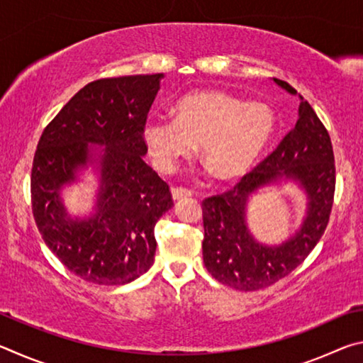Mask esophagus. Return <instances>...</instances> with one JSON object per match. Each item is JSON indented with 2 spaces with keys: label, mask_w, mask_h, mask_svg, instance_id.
I'll list each match as a JSON object with an SVG mask.
<instances>
[{
  "label": "esophagus",
  "mask_w": 363,
  "mask_h": 363,
  "mask_svg": "<svg viewBox=\"0 0 363 363\" xmlns=\"http://www.w3.org/2000/svg\"><path fill=\"white\" fill-rule=\"evenodd\" d=\"M171 194H173V200H174V201H179V200H182V199H189V196L194 195L192 192H190V190L182 189V187L171 189Z\"/></svg>",
  "instance_id": "obj_1"
}]
</instances>
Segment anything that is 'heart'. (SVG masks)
Returning a JSON list of instances; mask_svg holds the SVG:
<instances>
[{
    "instance_id": "heart-1",
    "label": "heart",
    "mask_w": 363,
    "mask_h": 363,
    "mask_svg": "<svg viewBox=\"0 0 363 363\" xmlns=\"http://www.w3.org/2000/svg\"><path fill=\"white\" fill-rule=\"evenodd\" d=\"M174 120L149 118L144 140L155 167L173 173L199 145L200 158L219 181L248 173L272 139L277 118L266 104H247L224 91L184 96L173 108Z\"/></svg>"
}]
</instances>
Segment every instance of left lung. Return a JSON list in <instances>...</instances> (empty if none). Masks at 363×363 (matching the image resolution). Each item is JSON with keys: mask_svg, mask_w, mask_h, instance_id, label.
I'll list each match as a JSON object with an SVG mask.
<instances>
[{"mask_svg": "<svg viewBox=\"0 0 363 363\" xmlns=\"http://www.w3.org/2000/svg\"><path fill=\"white\" fill-rule=\"evenodd\" d=\"M274 83L299 97L298 121L264 162L223 195L203 201V262L214 279L255 291L286 277L303 262L327 229L335 195V157L314 108L286 82ZM293 182L306 196L303 223L281 244L266 245L250 233L249 200L264 186Z\"/></svg>", "mask_w": 363, "mask_h": 363, "instance_id": "8db88e82", "label": "left lung"}]
</instances>
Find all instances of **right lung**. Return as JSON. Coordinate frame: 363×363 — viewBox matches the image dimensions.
Listing matches in <instances>:
<instances>
[{
    "instance_id": "1",
    "label": "right lung",
    "mask_w": 363,
    "mask_h": 363,
    "mask_svg": "<svg viewBox=\"0 0 363 363\" xmlns=\"http://www.w3.org/2000/svg\"><path fill=\"white\" fill-rule=\"evenodd\" d=\"M163 77L86 84L46 126L36 147L35 223L59 261L91 284L125 285L145 274L155 257L157 220L173 208L168 184L144 162V125ZM89 167L98 176L94 211L72 217L63 190Z\"/></svg>"
}]
</instances>
